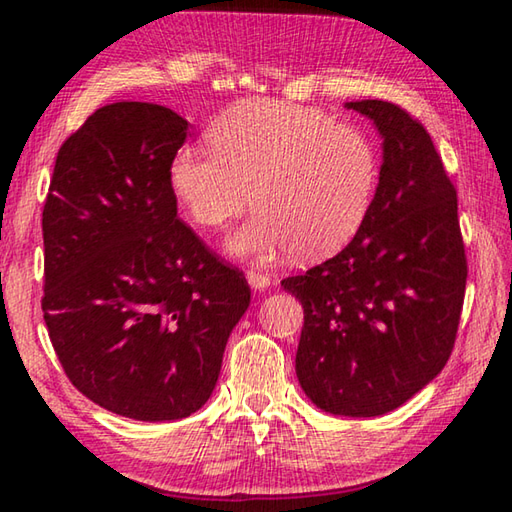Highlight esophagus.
I'll list each match as a JSON object with an SVG mask.
<instances>
[{
  "mask_svg": "<svg viewBox=\"0 0 512 512\" xmlns=\"http://www.w3.org/2000/svg\"><path fill=\"white\" fill-rule=\"evenodd\" d=\"M246 280L250 284V289H255V291H264L271 287V275L262 273V271H248Z\"/></svg>",
  "mask_w": 512,
  "mask_h": 512,
  "instance_id": "34e87169",
  "label": "esophagus"
}]
</instances>
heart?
<instances>
[{"label": "heart", "mask_w": 512, "mask_h": 512, "mask_svg": "<svg viewBox=\"0 0 512 512\" xmlns=\"http://www.w3.org/2000/svg\"><path fill=\"white\" fill-rule=\"evenodd\" d=\"M210 140L214 151L183 146L173 155L169 185L203 228H221L250 201L259 207L225 241L237 257L332 255L357 235L375 201V144L318 108L239 103L216 121Z\"/></svg>", "instance_id": "heart-1"}]
</instances>
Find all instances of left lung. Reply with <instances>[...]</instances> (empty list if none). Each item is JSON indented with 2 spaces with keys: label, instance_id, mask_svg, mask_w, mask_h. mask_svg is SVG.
Masks as SVG:
<instances>
[{
  "label": "left lung",
  "instance_id": "left-lung-1",
  "mask_svg": "<svg viewBox=\"0 0 512 512\" xmlns=\"http://www.w3.org/2000/svg\"><path fill=\"white\" fill-rule=\"evenodd\" d=\"M375 124V201L339 255L282 280L305 309L296 375L320 411L375 418L445 368L467 262L456 189L429 133L388 101L345 103Z\"/></svg>",
  "mask_w": 512,
  "mask_h": 512
}]
</instances>
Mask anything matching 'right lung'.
I'll return each mask as SVG.
<instances>
[{"label": "right lung", "instance_id": "1", "mask_svg": "<svg viewBox=\"0 0 512 512\" xmlns=\"http://www.w3.org/2000/svg\"><path fill=\"white\" fill-rule=\"evenodd\" d=\"M187 119L99 108L60 146L42 239L49 339L79 391L124 418L180 420L210 400L250 287L178 219L169 185Z\"/></svg>", "mask_w": 512, "mask_h": 512}]
</instances>
